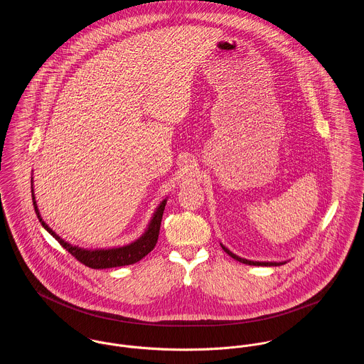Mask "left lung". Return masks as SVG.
<instances>
[{
    "instance_id": "left-lung-1",
    "label": "left lung",
    "mask_w": 364,
    "mask_h": 364,
    "mask_svg": "<svg viewBox=\"0 0 364 364\" xmlns=\"http://www.w3.org/2000/svg\"><path fill=\"white\" fill-rule=\"evenodd\" d=\"M221 245V248L224 250V252H227L231 258H234L235 260H238V262H241V263H245V264H254V266H280V264H283V263H286V262H259V260H248L244 259V258H240V257H237L235 254H232L228 248H225L223 244H220Z\"/></svg>"
}]
</instances>
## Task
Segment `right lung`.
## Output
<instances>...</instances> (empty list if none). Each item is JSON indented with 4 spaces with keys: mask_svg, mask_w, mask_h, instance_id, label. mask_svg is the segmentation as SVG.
Here are the masks:
<instances>
[{
    "mask_svg": "<svg viewBox=\"0 0 364 364\" xmlns=\"http://www.w3.org/2000/svg\"><path fill=\"white\" fill-rule=\"evenodd\" d=\"M32 183V200H33V208L36 211V215L39 218V221L42 223L43 228L53 235V238H55L60 245L68 251L74 258L80 260L81 263H84L88 267L92 269H107V267H117V266H126V264H133L139 260L143 259L146 255H149L154 247H156V241H158V234H159V227H161V220H162V214H164V208L166 205V199H164L158 208H156L149 227L146 228L144 234L137 238L136 241L123 245V247H113V248H97V250H88V248H81L78 245H73L67 241H64L60 235H57L52 228L43 221L41 211L36 205V199H35V192H33V178L31 179Z\"/></svg>",
    "mask_w": 364,
    "mask_h": 364,
    "instance_id": "right-lung-1",
    "label": "right lung"
}]
</instances>
